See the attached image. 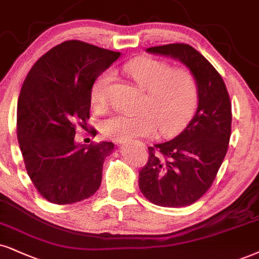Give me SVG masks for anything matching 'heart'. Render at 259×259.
<instances>
[{
	"label": "heart",
	"mask_w": 259,
	"mask_h": 259,
	"mask_svg": "<svg viewBox=\"0 0 259 259\" xmlns=\"http://www.w3.org/2000/svg\"><path fill=\"white\" fill-rule=\"evenodd\" d=\"M133 81L145 91L137 114L117 113L102 123V133L117 142L149 137L156 128L161 135L177 132L188 120L197 102V79L191 71L171 67L151 57H139L124 66ZM113 72L105 71L92 85V101L104 105L109 97Z\"/></svg>",
	"instance_id": "1"
}]
</instances>
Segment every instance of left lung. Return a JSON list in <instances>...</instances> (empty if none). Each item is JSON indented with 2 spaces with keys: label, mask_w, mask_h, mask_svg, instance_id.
Here are the masks:
<instances>
[{
  "label": "left lung",
  "mask_w": 259,
  "mask_h": 259,
  "mask_svg": "<svg viewBox=\"0 0 259 259\" xmlns=\"http://www.w3.org/2000/svg\"><path fill=\"white\" fill-rule=\"evenodd\" d=\"M149 53L185 63L197 79L198 105L187 126L173 140L150 146L139 171V188L159 206H187L211 187L228 150L232 103L220 73L188 44L152 47Z\"/></svg>",
  "instance_id": "8db88e82"
}]
</instances>
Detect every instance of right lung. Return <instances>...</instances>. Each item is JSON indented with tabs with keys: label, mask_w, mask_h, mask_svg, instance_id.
Listing matches in <instances>:
<instances>
[{
	"label": "right lung",
	"mask_w": 259,
	"mask_h": 259,
	"mask_svg": "<svg viewBox=\"0 0 259 259\" xmlns=\"http://www.w3.org/2000/svg\"><path fill=\"white\" fill-rule=\"evenodd\" d=\"M120 55L81 40H66L38 59L21 86L19 146L32 184L50 203L81 202L101 186L104 159L114 144L79 145L74 137L78 127L88 126L95 80Z\"/></svg>",
	"instance_id": "right-lung-1"
}]
</instances>
